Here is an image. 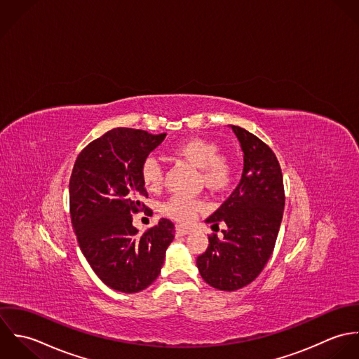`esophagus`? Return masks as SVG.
<instances>
[{
  "label": "esophagus",
  "instance_id": "esophagus-1",
  "mask_svg": "<svg viewBox=\"0 0 359 359\" xmlns=\"http://www.w3.org/2000/svg\"><path fill=\"white\" fill-rule=\"evenodd\" d=\"M191 230L189 229V227H184V226H176V233L179 234V236H186V234H189Z\"/></svg>",
  "mask_w": 359,
  "mask_h": 359
}]
</instances>
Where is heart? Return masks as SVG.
<instances>
[{
    "mask_svg": "<svg viewBox=\"0 0 359 359\" xmlns=\"http://www.w3.org/2000/svg\"><path fill=\"white\" fill-rule=\"evenodd\" d=\"M172 156L200 169L201 184L212 193L227 190L233 182L234 172L231 162L220 155L219 147L210 140L198 137L183 140L172 148ZM140 173L148 191H158L162 187L163 170L154 158H147L144 161ZM203 208V201L175 196L162 205V212L179 223H189Z\"/></svg>",
    "mask_w": 359,
    "mask_h": 359,
    "instance_id": "1",
    "label": "heart"
}]
</instances>
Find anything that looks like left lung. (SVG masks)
Wrapping results in <instances>:
<instances>
[{"instance_id":"8db88e82","label":"left lung","mask_w":359,"mask_h":359,"mask_svg":"<svg viewBox=\"0 0 359 359\" xmlns=\"http://www.w3.org/2000/svg\"><path fill=\"white\" fill-rule=\"evenodd\" d=\"M237 136L244 168L230 197L207 219L212 229L226 223L223 238L210 237L208 248L197 258L203 279L217 290L234 291L250 285L269 261L279 234L283 210V175L268 144L240 126Z\"/></svg>"}]
</instances>
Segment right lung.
<instances>
[{
    "mask_svg": "<svg viewBox=\"0 0 359 359\" xmlns=\"http://www.w3.org/2000/svg\"><path fill=\"white\" fill-rule=\"evenodd\" d=\"M166 133L118 128L77 155L69 180V207L79 247L95 275L111 288L139 292L161 273L175 224L161 219L139 234L133 214L145 211L142 165Z\"/></svg>",
    "mask_w": 359,
    "mask_h": 359,
    "instance_id": "1",
    "label": "right lung"
}]
</instances>
